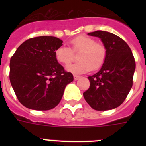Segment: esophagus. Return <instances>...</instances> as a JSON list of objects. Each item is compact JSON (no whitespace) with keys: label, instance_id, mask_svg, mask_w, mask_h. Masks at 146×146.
<instances>
[{"label":"esophagus","instance_id":"1","mask_svg":"<svg viewBox=\"0 0 146 146\" xmlns=\"http://www.w3.org/2000/svg\"><path fill=\"white\" fill-rule=\"evenodd\" d=\"M73 78H74V80H77L80 79V76L78 75H73Z\"/></svg>","mask_w":146,"mask_h":146}]
</instances>
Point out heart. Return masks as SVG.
Wrapping results in <instances>:
<instances>
[{
	"label": "heart",
	"instance_id": "1",
	"mask_svg": "<svg viewBox=\"0 0 146 146\" xmlns=\"http://www.w3.org/2000/svg\"><path fill=\"white\" fill-rule=\"evenodd\" d=\"M72 50L75 52L80 51L76 64H69L66 70L70 73L82 74L93 70H98L104 64L106 57V49L102 44L96 43L92 38L86 35H79L70 42ZM73 51L69 47L61 45L54 52L57 62L61 64H68L73 58Z\"/></svg>",
	"mask_w": 146,
	"mask_h": 146
}]
</instances>
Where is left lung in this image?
<instances>
[{
    "label": "left lung",
    "mask_w": 146,
    "mask_h": 146,
    "mask_svg": "<svg viewBox=\"0 0 146 146\" xmlns=\"http://www.w3.org/2000/svg\"><path fill=\"white\" fill-rule=\"evenodd\" d=\"M88 35L98 37L106 49V57L100 70L89 76L85 100L96 111H108L120 106L133 86L136 63L131 49L113 33L98 30Z\"/></svg>",
    "instance_id": "1"
}]
</instances>
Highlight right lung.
Listing matches in <instances>:
<instances>
[{
	"label": "right lung",
	"mask_w": 146,
	"mask_h": 146,
	"mask_svg": "<svg viewBox=\"0 0 146 146\" xmlns=\"http://www.w3.org/2000/svg\"><path fill=\"white\" fill-rule=\"evenodd\" d=\"M63 41L53 36L24 42L10 63V80L17 98L27 108L48 111L59 104L66 85L73 81L55 58Z\"/></svg>",
	"instance_id": "1"
}]
</instances>
